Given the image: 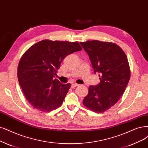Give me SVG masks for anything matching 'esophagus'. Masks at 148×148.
<instances>
[{
    "label": "esophagus",
    "mask_w": 148,
    "mask_h": 148,
    "mask_svg": "<svg viewBox=\"0 0 148 148\" xmlns=\"http://www.w3.org/2000/svg\"><path fill=\"white\" fill-rule=\"evenodd\" d=\"M79 85L77 84H72V87H73V88H74V87H76V86H77Z\"/></svg>",
    "instance_id": "1"
}]
</instances>
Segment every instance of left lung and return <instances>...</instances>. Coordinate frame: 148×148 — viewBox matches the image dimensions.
<instances>
[{
    "label": "left lung",
    "mask_w": 148,
    "mask_h": 148,
    "mask_svg": "<svg viewBox=\"0 0 148 148\" xmlns=\"http://www.w3.org/2000/svg\"><path fill=\"white\" fill-rule=\"evenodd\" d=\"M80 43L101 80L97 85L89 86L83 103L91 111L103 113L115 104L126 88L130 77L127 58L115 43L98 40Z\"/></svg>",
    "instance_id": "1"
}]
</instances>
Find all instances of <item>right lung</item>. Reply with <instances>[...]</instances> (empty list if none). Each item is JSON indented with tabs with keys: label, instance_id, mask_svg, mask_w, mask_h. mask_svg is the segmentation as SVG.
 I'll use <instances>...</instances> for the list:
<instances>
[{
	"label": "right lung",
	"instance_id": "right-lung-1",
	"mask_svg": "<svg viewBox=\"0 0 148 148\" xmlns=\"http://www.w3.org/2000/svg\"><path fill=\"white\" fill-rule=\"evenodd\" d=\"M81 50L78 42L45 40L23 54L18 64V78L26 99L33 107L49 112L62 104L71 84H63L53 77L63 60Z\"/></svg>",
	"mask_w": 148,
	"mask_h": 148
}]
</instances>
